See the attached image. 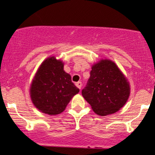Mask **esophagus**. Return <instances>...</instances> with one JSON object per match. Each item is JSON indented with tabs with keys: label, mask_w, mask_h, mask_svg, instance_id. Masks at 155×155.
Instances as JSON below:
<instances>
[{
	"label": "esophagus",
	"mask_w": 155,
	"mask_h": 155,
	"mask_svg": "<svg viewBox=\"0 0 155 155\" xmlns=\"http://www.w3.org/2000/svg\"><path fill=\"white\" fill-rule=\"evenodd\" d=\"M75 85H76V87H78V88H79L80 90H81V87H82V83L80 82V81H78V82L75 83Z\"/></svg>",
	"instance_id": "34e87169"
}]
</instances>
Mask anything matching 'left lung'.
Here are the masks:
<instances>
[{
	"label": "left lung",
	"mask_w": 155,
	"mask_h": 155,
	"mask_svg": "<svg viewBox=\"0 0 155 155\" xmlns=\"http://www.w3.org/2000/svg\"><path fill=\"white\" fill-rule=\"evenodd\" d=\"M130 87L127 79L110 59H101L92 66L82 96L96 114L101 116L117 112L126 104Z\"/></svg>",
	"instance_id": "obj_1"
}]
</instances>
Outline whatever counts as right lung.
Listing matches in <instances>:
<instances>
[{
    "label": "right lung",
    "mask_w": 155,
    "mask_h": 155,
    "mask_svg": "<svg viewBox=\"0 0 155 155\" xmlns=\"http://www.w3.org/2000/svg\"><path fill=\"white\" fill-rule=\"evenodd\" d=\"M80 90L64 71V63L54 56L46 59L32 80L30 96L34 105L49 115L62 113Z\"/></svg>",
    "instance_id": "add662e5"
}]
</instances>
